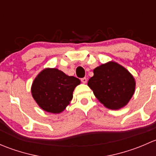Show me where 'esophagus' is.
I'll return each instance as SVG.
<instances>
[{"label":"esophagus","instance_id":"34e87169","mask_svg":"<svg viewBox=\"0 0 156 156\" xmlns=\"http://www.w3.org/2000/svg\"><path fill=\"white\" fill-rule=\"evenodd\" d=\"M81 82L83 83V84H86V83H87V78H85V77H84V78H81Z\"/></svg>","mask_w":156,"mask_h":156}]
</instances>
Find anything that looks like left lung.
I'll list each match as a JSON object with an SVG mask.
<instances>
[{"label": "left lung", "instance_id": "1", "mask_svg": "<svg viewBox=\"0 0 156 156\" xmlns=\"http://www.w3.org/2000/svg\"><path fill=\"white\" fill-rule=\"evenodd\" d=\"M88 86L94 95L110 109L127 105L135 90V81L130 72L114 62L103 64L94 70Z\"/></svg>", "mask_w": 156, "mask_h": 156}]
</instances>
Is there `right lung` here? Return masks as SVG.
Returning <instances> with one entry per match:
<instances>
[{
  "label": "right lung",
  "instance_id": "1",
  "mask_svg": "<svg viewBox=\"0 0 156 156\" xmlns=\"http://www.w3.org/2000/svg\"><path fill=\"white\" fill-rule=\"evenodd\" d=\"M80 80L68 76L57 69H46L34 79L31 94L38 106L44 111L59 113L72 99V93Z\"/></svg>",
  "mask_w": 156,
  "mask_h": 156
}]
</instances>
